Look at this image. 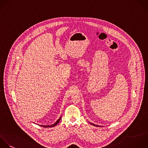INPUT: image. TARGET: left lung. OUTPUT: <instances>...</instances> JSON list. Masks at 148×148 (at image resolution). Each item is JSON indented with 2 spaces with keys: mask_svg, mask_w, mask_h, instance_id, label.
I'll return each mask as SVG.
<instances>
[{
  "mask_svg": "<svg viewBox=\"0 0 148 148\" xmlns=\"http://www.w3.org/2000/svg\"><path fill=\"white\" fill-rule=\"evenodd\" d=\"M91 125H94V126H96V127H102V126H101V125H97V124H93V123H90V122H89Z\"/></svg>",
  "mask_w": 148,
  "mask_h": 148,
  "instance_id": "1",
  "label": "left lung"
}]
</instances>
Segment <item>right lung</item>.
<instances>
[{
  "label": "right lung",
  "mask_w": 148,
  "mask_h": 148,
  "mask_svg": "<svg viewBox=\"0 0 148 148\" xmlns=\"http://www.w3.org/2000/svg\"><path fill=\"white\" fill-rule=\"evenodd\" d=\"M61 116L56 121V123H54V124H53L52 125H40V126H42V127H54V126H56L59 122H60V120H61Z\"/></svg>",
  "instance_id": "obj_1"
}]
</instances>
